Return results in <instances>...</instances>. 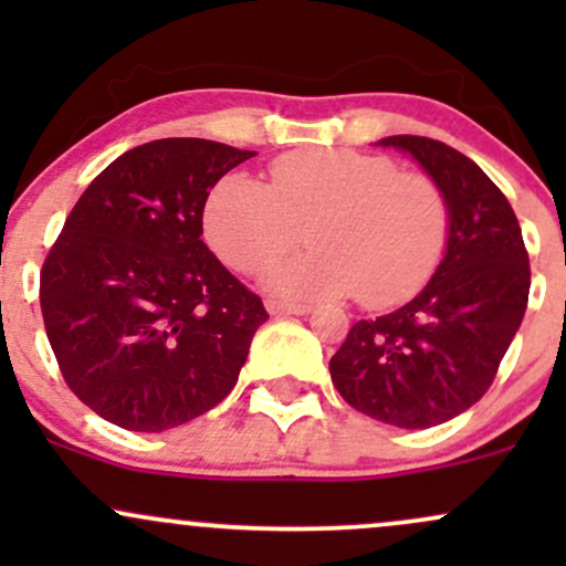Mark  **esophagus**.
Instances as JSON below:
<instances>
[{
  "label": "esophagus",
  "mask_w": 566,
  "mask_h": 566,
  "mask_svg": "<svg viewBox=\"0 0 566 566\" xmlns=\"http://www.w3.org/2000/svg\"><path fill=\"white\" fill-rule=\"evenodd\" d=\"M265 311H269L271 316H303V314H308L311 305L308 303L274 301V297H269V301H265Z\"/></svg>",
  "instance_id": "34e87169"
}]
</instances>
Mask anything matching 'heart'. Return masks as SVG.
<instances>
[{"label":"heart","instance_id":"b5f03b06","mask_svg":"<svg viewBox=\"0 0 566 566\" xmlns=\"http://www.w3.org/2000/svg\"><path fill=\"white\" fill-rule=\"evenodd\" d=\"M303 229L314 250L269 271L265 287L287 297L359 292L367 305H391L437 271L450 207L428 175L348 148L282 154L271 161V186L231 172L207 197V239L244 274L301 244Z\"/></svg>","mask_w":566,"mask_h":566}]
</instances>
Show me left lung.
I'll list each match as a JSON object with an SVG mask.
<instances>
[{"label":"left lung","instance_id":"8db88e82","mask_svg":"<svg viewBox=\"0 0 566 566\" xmlns=\"http://www.w3.org/2000/svg\"><path fill=\"white\" fill-rule=\"evenodd\" d=\"M444 193V255L412 301L350 327L329 375L380 423L431 428L476 405L495 380L530 297V258L509 199L482 167L441 140L391 135Z\"/></svg>","mask_w":566,"mask_h":566}]
</instances>
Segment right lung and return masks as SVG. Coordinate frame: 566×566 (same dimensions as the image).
<instances>
[{"instance_id":"obj_1","label":"right lung","mask_w":566,"mask_h":566,"mask_svg":"<svg viewBox=\"0 0 566 566\" xmlns=\"http://www.w3.org/2000/svg\"><path fill=\"white\" fill-rule=\"evenodd\" d=\"M255 151L201 138L114 159L66 218L39 284L69 388L108 423L159 433L237 386L261 297L201 242L210 188Z\"/></svg>"}]
</instances>
